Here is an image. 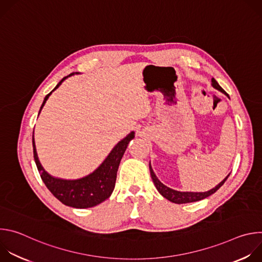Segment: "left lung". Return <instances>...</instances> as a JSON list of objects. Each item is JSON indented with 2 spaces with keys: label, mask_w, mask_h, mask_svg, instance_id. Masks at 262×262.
<instances>
[{
  "label": "left lung",
  "mask_w": 262,
  "mask_h": 262,
  "mask_svg": "<svg viewBox=\"0 0 262 262\" xmlns=\"http://www.w3.org/2000/svg\"><path fill=\"white\" fill-rule=\"evenodd\" d=\"M211 85L213 88H215L216 90L221 91L222 93H225V91H224V89L217 84V82L212 78L211 79ZM226 94V93H225ZM227 95V94H226ZM149 170H150V175H151V178H152V181L156 185L157 190L159 191V193L166 199H168L169 201L173 202V203H177V204H182V203H191V202H196V201H200L202 199H205L207 197H209L210 195H212L213 193H215L221 186L224 184V182L226 181V179L228 178V176L230 174H228V176L223 179L216 186H214L213 189L207 191V192H199V193H195V192H179V191H175L173 189H170L168 188L167 185H165L164 183H162L159 178L156 176L152 168H151V165L149 164Z\"/></svg>",
  "instance_id": "1"
}]
</instances>
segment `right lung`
<instances>
[{"label":"right lung","instance_id":"right-lung-1","mask_svg":"<svg viewBox=\"0 0 262 262\" xmlns=\"http://www.w3.org/2000/svg\"><path fill=\"white\" fill-rule=\"evenodd\" d=\"M79 73V72H76ZM74 72L70 73L69 76L63 78L58 85L55 87L53 91H55L62 82L68 77L72 76ZM52 91V92H53ZM50 92L42 102L40 106V111L42 110L45 103L48 98L52 94ZM39 111V113H40ZM135 138V133H129L124 139L117 143V145L112 149V151L105 158V160L101 163V165L94 170L89 175L73 180H66L54 177L50 175L41 166L38 157H37L36 147L34 142V132H33V152L34 160L40 173V177L47 188L51 191V193L63 204L74 207V208H88L98 205L107 199L115 188V182L117 177V171L120 164V161L126 150V147L132 139Z\"/></svg>","mask_w":262,"mask_h":262}]
</instances>
